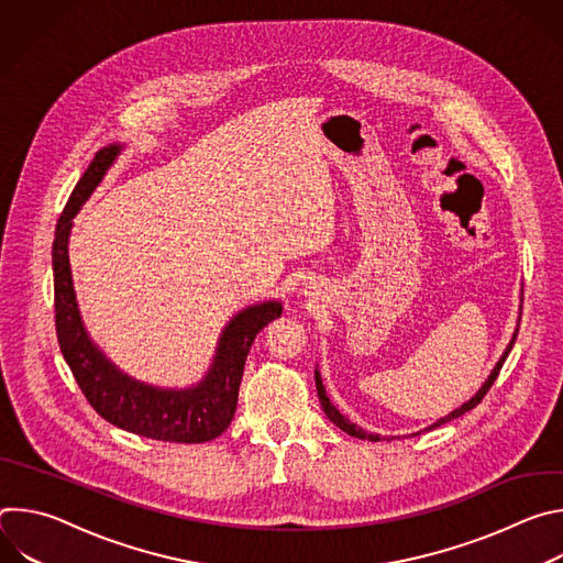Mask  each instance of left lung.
<instances>
[{
    "label": "left lung",
    "instance_id": "obj_1",
    "mask_svg": "<svg viewBox=\"0 0 563 563\" xmlns=\"http://www.w3.org/2000/svg\"><path fill=\"white\" fill-rule=\"evenodd\" d=\"M519 309H521V305H519ZM519 320H521V311H519ZM517 332L519 330H515V334H512V339H510V343H508V347L504 350V354H501V358L497 361V365L493 367V372H490V376L486 378V383L478 387V391L470 398V400H465L463 406H459L456 410H452L450 415H445V417H441V419H437L432 426H428L426 430H421V432H430V430H434V428H439V426H443V423H448V421H452V419H459L461 415H465V412H470L472 408H476L478 404H481V398H484L486 394H488V389L493 387V383L497 380V376H499V369H501V365L506 363V358H508V354H510V350H512V345H515V341H517ZM313 380H316V389H318V400H320V406H323V412L328 415V419L336 426V428H341L345 434H350V437H356V439H363V441H380L383 437L380 434H374V432H367V430H363L361 426H356V423H352L347 417H343L336 408H334V404L330 400V396H328V391H325V385H323V378H320V372L318 369H313ZM421 432H415V434H421ZM412 434V437H415ZM389 441V439H387Z\"/></svg>",
    "mask_w": 563,
    "mask_h": 563
}]
</instances>
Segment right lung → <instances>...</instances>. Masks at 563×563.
<instances>
[{
    "label": "right lung",
    "mask_w": 563,
    "mask_h": 563,
    "mask_svg": "<svg viewBox=\"0 0 563 563\" xmlns=\"http://www.w3.org/2000/svg\"><path fill=\"white\" fill-rule=\"evenodd\" d=\"M122 151L124 144H109L96 153L55 227L53 278L59 350L91 408L115 428L155 441L205 443L229 428L252 343L267 323L280 318L283 302L263 300L231 316L218 339L207 374L196 385L157 387L124 374L91 341L85 320L79 316L68 263L73 218L104 180Z\"/></svg>",
    "instance_id": "obj_1"
}]
</instances>
